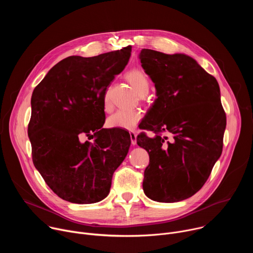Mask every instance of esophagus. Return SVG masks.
Listing matches in <instances>:
<instances>
[{
	"label": "esophagus",
	"instance_id": "esophagus-1",
	"mask_svg": "<svg viewBox=\"0 0 253 253\" xmlns=\"http://www.w3.org/2000/svg\"><path fill=\"white\" fill-rule=\"evenodd\" d=\"M130 138H131V144L133 146H135L137 144V134L135 132H130Z\"/></svg>",
	"mask_w": 253,
	"mask_h": 253
}]
</instances>
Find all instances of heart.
<instances>
[{"mask_svg": "<svg viewBox=\"0 0 253 253\" xmlns=\"http://www.w3.org/2000/svg\"><path fill=\"white\" fill-rule=\"evenodd\" d=\"M126 79L131 84V86L136 90L139 96L143 97L148 93L150 87L149 79L143 71L139 69H133L126 74ZM103 103L105 110H109L111 108L110 89L106 90L103 97ZM141 119L142 115L138 111L120 110L109 117V119H108V125L113 128L134 130Z\"/></svg>", "mask_w": 253, "mask_h": 253, "instance_id": "b5f03b06", "label": "heart"}]
</instances>
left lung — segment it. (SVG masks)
I'll return each instance as SVG.
<instances>
[{"label": "left lung", "mask_w": 253, "mask_h": 253, "mask_svg": "<svg viewBox=\"0 0 253 253\" xmlns=\"http://www.w3.org/2000/svg\"><path fill=\"white\" fill-rule=\"evenodd\" d=\"M140 61L157 94L139 125L155 136H137L149 154L143 190L154 201H181L202 188L222 152L226 115L219 85L183 54L142 49Z\"/></svg>", "instance_id": "8db88e82"}]
</instances>
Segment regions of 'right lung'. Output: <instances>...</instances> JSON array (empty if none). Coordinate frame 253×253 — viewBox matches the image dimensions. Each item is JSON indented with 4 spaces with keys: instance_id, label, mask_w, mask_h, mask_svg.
Returning <instances> with one entry per match:
<instances>
[{
    "instance_id": "add662e5",
    "label": "right lung",
    "mask_w": 253,
    "mask_h": 253,
    "mask_svg": "<svg viewBox=\"0 0 253 253\" xmlns=\"http://www.w3.org/2000/svg\"><path fill=\"white\" fill-rule=\"evenodd\" d=\"M130 56L131 46L90 58L70 56L33 91L28 125L33 163L66 201L89 204L104 199L128 153L129 133L102 126L104 94ZM93 136V142L84 141Z\"/></svg>"
}]
</instances>
